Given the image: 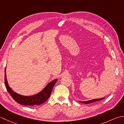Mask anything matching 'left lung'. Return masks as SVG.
Wrapping results in <instances>:
<instances>
[{
	"label": "left lung",
	"mask_w": 124,
	"mask_h": 124,
	"mask_svg": "<svg viewBox=\"0 0 124 124\" xmlns=\"http://www.w3.org/2000/svg\"><path fill=\"white\" fill-rule=\"evenodd\" d=\"M104 98H105V97H103V98H100V99H93V100H89V101H79V102H80L81 103H84V104H88V103H93V102H94L100 101V100H102Z\"/></svg>",
	"instance_id": "obj_1"
}]
</instances>
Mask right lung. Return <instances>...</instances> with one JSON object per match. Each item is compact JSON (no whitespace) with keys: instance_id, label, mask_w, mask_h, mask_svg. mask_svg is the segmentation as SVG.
<instances>
[{"instance_id":"1","label":"right lung","mask_w":124,"mask_h":124,"mask_svg":"<svg viewBox=\"0 0 124 124\" xmlns=\"http://www.w3.org/2000/svg\"><path fill=\"white\" fill-rule=\"evenodd\" d=\"M57 79H55L48 83L43 90L38 94L32 96H23L13 91L10 87L7 82L6 68L5 70V84L7 91L11 95L12 98L18 103L23 106H33L35 105H39L43 103L48 99L51 95L53 88L56 83Z\"/></svg>"}]
</instances>
